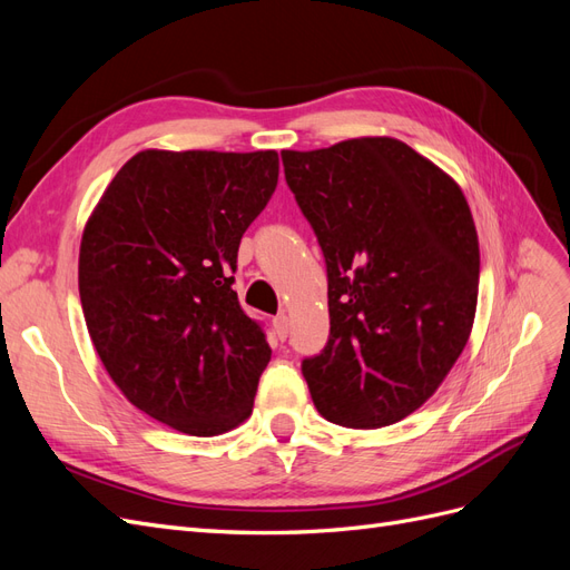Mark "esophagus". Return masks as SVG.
<instances>
[{"label":"esophagus","mask_w":570,"mask_h":570,"mask_svg":"<svg viewBox=\"0 0 570 570\" xmlns=\"http://www.w3.org/2000/svg\"><path fill=\"white\" fill-rule=\"evenodd\" d=\"M273 325H275V333H278V337L285 340L287 333H289V318L285 314H281V316L273 318Z\"/></svg>","instance_id":"esophagus-1"}]
</instances>
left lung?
I'll return each instance as SVG.
<instances>
[{
	"mask_svg": "<svg viewBox=\"0 0 570 570\" xmlns=\"http://www.w3.org/2000/svg\"><path fill=\"white\" fill-rule=\"evenodd\" d=\"M327 271L331 335L302 361L323 416L347 428L406 419L469 342L480 278L459 185L392 137L281 151Z\"/></svg>",
	"mask_w": 570,
	"mask_h": 570,
	"instance_id": "obj_1",
	"label": "left lung"
}]
</instances>
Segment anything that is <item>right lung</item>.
Instances as JSON below:
<instances>
[{
    "label": "right lung",
    "mask_w": 570,
    "mask_h": 570,
    "mask_svg": "<svg viewBox=\"0 0 570 570\" xmlns=\"http://www.w3.org/2000/svg\"><path fill=\"white\" fill-rule=\"evenodd\" d=\"M278 168L275 151L147 149L85 226L78 285L101 364L132 406L180 433L220 435L252 413L271 347L233 273Z\"/></svg>",
    "instance_id": "obj_1"
}]
</instances>
